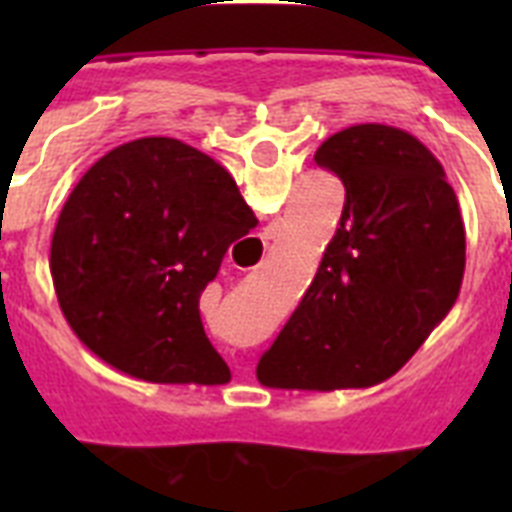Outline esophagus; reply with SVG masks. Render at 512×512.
Here are the masks:
<instances>
[{
	"mask_svg": "<svg viewBox=\"0 0 512 512\" xmlns=\"http://www.w3.org/2000/svg\"><path fill=\"white\" fill-rule=\"evenodd\" d=\"M271 239H276V228H265V231L260 233V239L244 241V249H247V257L252 260V265L263 263L265 247H268V241Z\"/></svg>",
	"mask_w": 512,
	"mask_h": 512,
	"instance_id": "1",
	"label": "esophagus"
}]
</instances>
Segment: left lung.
<instances>
[{
    "mask_svg": "<svg viewBox=\"0 0 512 512\" xmlns=\"http://www.w3.org/2000/svg\"><path fill=\"white\" fill-rule=\"evenodd\" d=\"M313 159L345 185L340 225L260 356L257 380L321 393L369 388L417 353L460 295V201L436 156L388 124L335 132Z\"/></svg>",
    "mask_w": 512,
    "mask_h": 512,
    "instance_id": "left-lung-1",
    "label": "left lung"
}]
</instances>
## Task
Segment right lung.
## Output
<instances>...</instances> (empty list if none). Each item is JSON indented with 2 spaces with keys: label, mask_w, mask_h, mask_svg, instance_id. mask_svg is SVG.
I'll return each mask as SVG.
<instances>
[{
  "label": "right lung",
  "mask_w": 512,
  "mask_h": 512,
  "mask_svg": "<svg viewBox=\"0 0 512 512\" xmlns=\"http://www.w3.org/2000/svg\"><path fill=\"white\" fill-rule=\"evenodd\" d=\"M257 225L233 177L175 138L108 151L76 183L52 233L50 273L68 327L119 372L223 385L199 297Z\"/></svg>",
  "instance_id": "right-lung-1"
}]
</instances>
